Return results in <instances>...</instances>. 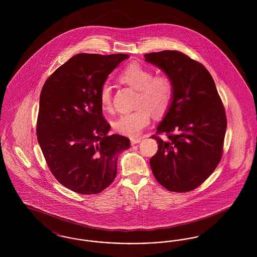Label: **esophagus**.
I'll list each match as a JSON object with an SVG mask.
<instances>
[{
    "mask_svg": "<svg viewBox=\"0 0 257 257\" xmlns=\"http://www.w3.org/2000/svg\"><path fill=\"white\" fill-rule=\"evenodd\" d=\"M141 141H142L141 138H132V139H131V145H132V146L137 145V144L141 143Z\"/></svg>",
    "mask_w": 257,
    "mask_h": 257,
    "instance_id": "obj_1",
    "label": "esophagus"
}]
</instances>
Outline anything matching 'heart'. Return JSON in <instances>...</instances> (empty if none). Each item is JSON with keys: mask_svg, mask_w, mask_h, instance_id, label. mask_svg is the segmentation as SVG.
I'll return each instance as SVG.
<instances>
[{"mask_svg": "<svg viewBox=\"0 0 257 257\" xmlns=\"http://www.w3.org/2000/svg\"><path fill=\"white\" fill-rule=\"evenodd\" d=\"M118 78L123 84L139 90V108L122 112L114 120L113 127L120 134L137 137L150 122L149 110L156 115L164 114L168 110L173 96V84L169 76H154L152 70L138 62L126 65ZM99 98L104 110H111V87L109 84L102 86Z\"/></svg>", "mask_w": 257, "mask_h": 257, "instance_id": "heart-1", "label": "heart"}]
</instances>
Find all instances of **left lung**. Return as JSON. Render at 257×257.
I'll return each mask as SVG.
<instances>
[{
  "instance_id": "obj_1",
  "label": "left lung",
  "mask_w": 257,
  "mask_h": 257,
  "mask_svg": "<svg viewBox=\"0 0 257 257\" xmlns=\"http://www.w3.org/2000/svg\"><path fill=\"white\" fill-rule=\"evenodd\" d=\"M173 84V96L157 133L150 167L156 180L171 192L185 193L203 183L220 163L226 130L224 108L207 69L178 51L145 55Z\"/></svg>"
}]
</instances>
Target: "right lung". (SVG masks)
<instances>
[{
	"mask_svg": "<svg viewBox=\"0 0 257 257\" xmlns=\"http://www.w3.org/2000/svg\"><path fill=\"white\" fill-rule=\"evenodd\" d=\"M129 55L78 54L60 66L42 87L37 141L50 171L64 187L82 195L99 194L114 180L118 154L130 140L109 135L100 90Z\"/></svg>",
	"mask_w": 257,
	"mask_h": 257,
	"instance_id": "obj_1",
	"label": "right lung"
}]
</instances>
